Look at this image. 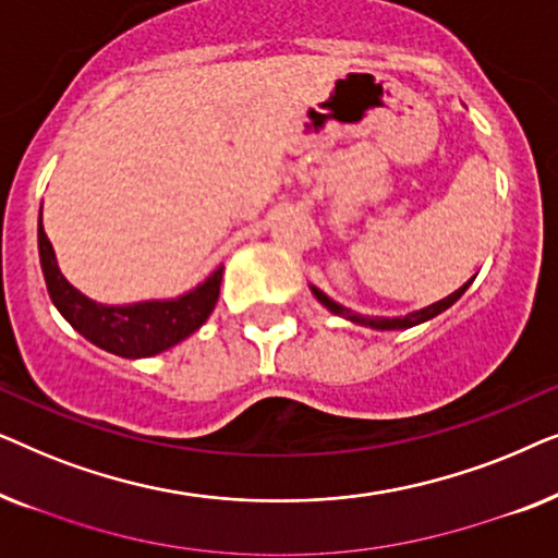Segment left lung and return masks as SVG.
<instances>
[{"instance_id":"left-lung-1","label":"left lung","mask_w":558,"mask_h":558,"mask_svg":"<svg viewBox=\"0 0 558 558\" xmlns=\"http://www.w3.org/2000/svg\"><path fill=\"white\" fill-rule=\"evenodd\" d=\"M470 284H472V279L468 281V284H462L460 289H457V292H452L449 296H445V300L434 302V304H429V307H424V310L409 312L407 317H365V315H357V312H353V310L342 307V304H338L335 300H330V296H327L325 292H319L317 287H312V294H315V296H317V302H323L325 307L332 312V315L345 317V319H350V323H355V325L373 327V330H407V327L422 325V323H426V319L437 317L439 312H445V310L452 307V304H454L457 300H460V296H462L464 292H468V287H470Z\"/></svg>"}]
</instances>
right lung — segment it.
<instances>
[{
  "label": "right lung",
  "instance_id": "obj_1",
  "mask_svg": "<svg viewBox=\"0 0 558 558\" xmlns=\"http://www.w3.org/2000/svg\"><path fill=\"white\" fill-rule=\"evenodd\" d=\"M37 248H40L45 284H48L50 300L60 315L94 345L121 357L157 355L193 335L216 307L220 279H223V266H218L203 284L178 300H151L113 307V304L88 300L60 274L56 251L45 235L43 213L40 223H37Z\"/></svg>",
  "mask_w": 558,
  "mask_h": 558
}]
</instances>
